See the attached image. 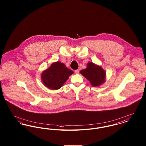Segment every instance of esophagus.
I'll list each match as a JSON object with an SVG mask.
<instances>
[{"instance_id": "obj_1", "label": "esophagus", "mask_w": 146, "mask_h": 146, "mask_svg": "<svg viewBox=\"0 0 146 146\" xmlns=\"http://www.w3.org/2000/svg\"><path fill=\"white\" fill-rule=\"evenodd\" d=\"M74 72L76 73V74H78L79 73V70H74Z\"/></svg>"}]
</instances>
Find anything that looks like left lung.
Masks as SVG:
<instances>
[{
	"label": "left lung",
	"mask_w": 146,
	"mask_h": 146,
	"mask_svg": "<svg viewBox=\"0 0 146 146\" xmlns=\"http://www.w3.org/2000/svg\"><path fill=\"white\" fill-rule=\"evenodd\" d=\"M80 73L89 80L94 86H98L105 81L106 73L104 70L93 63H88L87 68L80 70Z\"/></svg>",
	"instance_id": "1"
}]
</instances>
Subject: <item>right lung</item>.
<instances>
[{"label": "right lung", "mask_w": 146, "mask_h": 146, "mask_svg": "<svg viewBox=\"0 0 146 146\" xmlns=\"http://www.w3.org/2000/svg\"><path fill=\"white\" fill-rule=\"evenodd\" d=\"M73 73V72L67 68L62 63H53L48 70L42 73V81L49 89L57 90L61 88Z\"/></svg>", "instance_id": "right-lung-1"}]
</instances>
